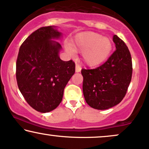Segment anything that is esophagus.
<instances>
[{
	"label": "esophagus",
	"mask_w": 149,
	"mask_h": 149,
	"mask_svg": "<svg viewBox=\"0 0 149 149\" xmlns=\"http://www.w3.org/2000/svg\"><path fill=\"white\" fill-rule=\"evenodd\" d=\"M81 71V67L79 65V64H76V72H80Z\"/></svg>",
	"instance_id": "obj_1"
}]
</instances>
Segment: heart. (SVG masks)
<instances>
[{
    "label": "heart",
    "instance_id": "1",
    "mask_svg": "<svg viewBox=\"0 0 149 149\" xmlns=\"http://www.w3.org/2000/svg\"><path fill=\"white\" fill-rule=\"evenodd\" d=\"M71 49L83 53L84 61L89 67H96L106 60L112 50V43L99 34L86 32L78 35L70 44ZM71 51L70 48H68Z\"/></svg>",
    "mask_w": 149,
    "mask_h": 149
}]
</instances>
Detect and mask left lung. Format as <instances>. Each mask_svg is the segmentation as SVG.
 Returning <instances> with one entry per match:
<instances>
[{
    "label": "left lung",
    "mask_w": 149,
    "mask_h": 149,
    "mask_svg": "<svg viewBox=\"0 0 149 149\" xmlns=\"http://www.w3.org/2000/svg\"><path fill=\"white\" fill-rule=\"evenodd\" d=\"M116 50L105 63L93 69H82V91L87 103L97 110L119 104L126 96L132 78V58L122 39L114 35Z\"/></svg>",
    "instance_id": "8db88e82"
}]
</instances>
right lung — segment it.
<instances>
[{
	"label": "right lung",
	"mask_w": 149,
	"mask_h": 149,
	"mask_svg": "<svg viewBox=\"0 0 149 149\" xmlns=\"http://www.w3.org/2000/svg\"><path fill=\"white\" fill-rule=\"evenodd\" d=\"M62 33L54 26L39 28L19 48L16 78L25 100L38 112H51L60 105L64 89L75 73V62L60 60L58 39Z\"/></svg>",
	"instance_id": "obj_1"
}]
</instances>
